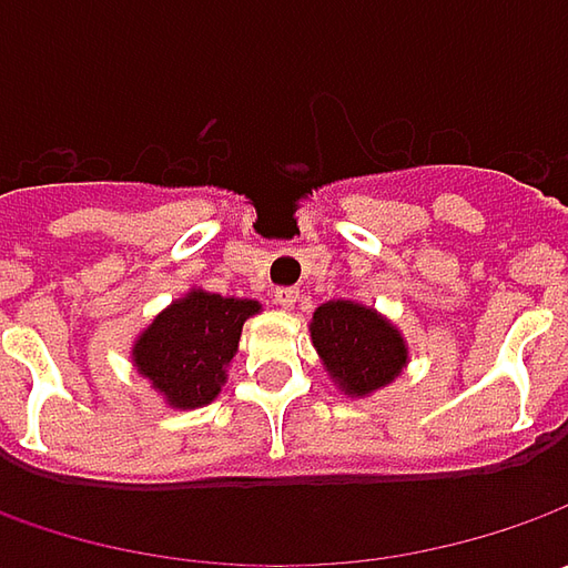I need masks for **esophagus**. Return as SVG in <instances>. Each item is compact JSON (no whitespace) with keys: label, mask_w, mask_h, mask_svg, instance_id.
Masks as SVG:
<instances>
[{"label":"esophagus","mask_w":568,"mask_h":568,"mask_svg":"<svg viewBox=\"0 0 568 568\" xmlns=\"http://www.w3.org/2000/svg\"><path fill=\"white\" fill-rule=\"evenodd\" d=\"M272 296H274V306H281V310H291V306L300 303V291H296V287H277Z\"/></svg>","instance_id":"1"}]
</instances>
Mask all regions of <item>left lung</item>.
Instances as JSON below:
<instances>
[{
    "instance_id": "left-lung-1",
    "label": "left lung",
    "mask_w": 568,
    "mask_h": 568,
    "mask_svg": "<svg viewBox=\"0 0 568 568\" xmlns=\"http://www.w3.org/2000/svg\"><path fill=\"white\" fill-rule=\"evenodd\" d=\"M310 335L328 376L351 398L388 385L407 366L402 332L376 310L351 300L322 303L313 313Z\"/></svg>"
}]
</instances>
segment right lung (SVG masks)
I'll return each mask as SVG.
<instances>
[{
  "label": "right lung",
  "mask_w": 568,
  "mask_h": 568,
  "mask_svg": "<svg viewBox=\"0 0 568 568\" xmlns=\"http://www.w3.org/2000/svg\"><path fill=\"white\" fill-rule=\"evenodd\" d=\"M258 310L255 300L189 291L139 335L132 344V363L170 407H202L217 398L243 322Z\"/></svg>",
  "instance_id": "add662e5"
}]
</instances>
